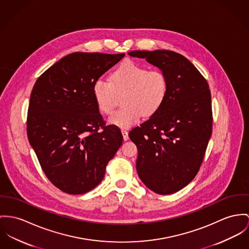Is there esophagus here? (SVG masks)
I'll return each mask as SVG.
<instances>
[{
  "mask_svg": "<svg viewBox=\"0 0 249 249\" xmlns=\"http://www.w3.org/2000/svg\"><path fill=\"white\" fill-rule=\"evenodd\" d=\"M121 133H122V135H123V139H124L125 141H127V140L129 139V134H128V132H127V131H125V130H122V131H121Z\"/></svg>",
  "mask_w": 249,
  "mask_h": 249,
  "instance_id": "esophagus-1",
  "label": "esophagus"
}]
</instances>
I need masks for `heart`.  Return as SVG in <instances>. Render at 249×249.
<instances>
[{"instance_id": "obj_1", "label": "heart", "mask_w": 249, "mask_h": 249, "mask_svg": "<svg viewBox=\"0 0 249 249\" xmlns=\"http://www.w3.org/2000/svg\"><path fill=\"white\" fill-rule=\"evenodd\" d=\"M169 89L168 78L161 71H149L132 61L124 62L112 73L110 80L98 78L93 84V96L97 109L112 113L115 94H123V108L108 119L111 125L127 129L139 122L142 114L152 115L165 100Z\"/></svg>"}]
</instances>
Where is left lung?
<instances>
[{
	"label": "left lung",
	"instance_id": "8db88e82",
	"mask_svg": "<svg viewBox=\"0 0 249 249\" xmlns=\"http://www.w3.org/2000/svg\"><path fill=\"white\" fill-rule=\"evenodd\" d=\"M166 75L169 89L152 116L129 137L137 147L136 171L144 185L167 195L185 188L203 162L212 133L211 95L205 77L173 51H132Z\"/></svg>",
	"mask_w": 249,
	"mask_h": 249
}]
</instances>
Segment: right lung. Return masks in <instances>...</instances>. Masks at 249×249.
I'll return each mask as SVG.
<instances>
[{
  "label": "right lung",
  "instance_id": "right-lung-1",
  "mask_svg": "<svg viewBox=\"0 0 249 249\" xmlns=\"http://www.w3.org/2000/svg\"><path fill=\"white\" fill-rule=\"evenodd\" d=\"M124 56L72 53L48 68L32 89L28 140L42 171L62 192L82 194L96 188L122 144L119 128L105 125L92 88Z\"/></svg>",
  "mask_w": 249,
  "mask_h": 249
}]
</instances>
